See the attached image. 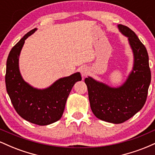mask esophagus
Wrapping results in <instances>:
<instances>
[{
	"instance_id": "1",
	"label": "esophagus",
	"mask_w": 155,
	"mask_h": 155,
	"mask_svg": "<svg viewBox=\"0 0 155 155\" xmlns=\"http://www.w3.org/2000/svg\"><path fill=\"white\" fill-rule=\"evenodd\" d=\"M81 74L83 77H86L89 74V69L87 67H82L81 68Z\"/></svg>"
}]
</instances>
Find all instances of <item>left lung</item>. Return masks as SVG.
I'll return each mask as SVG.
<instances>
[{
  "mask_svg": "<svg viewBox=\"0 0 155 155\" xmlns=\"http://www.w3.org/2000/svg\"><path fill=\"white\" fill-rule=\"evenodd\" d=\"M118 28L128 38L134 56L133 71L125 82L119 87H111L90 76L84 79L94 115L114 124L128 120L143 108L151 82L149 56L145 46L128 27L119 25Z\"/></svg>",
  "mask_w": 155,
  "mask_h": 155,
  "instance_id": "8db88e82",
  "label": "left lung"
}]
</instances>
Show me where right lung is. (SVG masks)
Segmentation results:
<instances>
[{
  "label": "right lung",
  "mask_w": 155,
  "mask_h": 155,
  "mask_svg": "<svg viewBox=\"0 0 155 155\" xmlns=\"http://www.w3.org/2000/svg\"><path fill=\"white\" fill-rule=\"evenodd\" d=\"M34 28L24 35L10 51L6 62V90L17 114L31 123L47 125L60 120L71 90L81 81L79 72L61 78L49 87L38 90L25 82L19 69V57L25 41L36 31Z\"/></svg>",
  "instance_id": "right-lung-1"
}]
</instances>
